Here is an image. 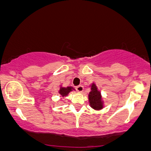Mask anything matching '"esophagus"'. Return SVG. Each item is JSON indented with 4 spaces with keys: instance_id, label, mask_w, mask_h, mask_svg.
<instances>
[{
    "instance_id": "34e87169",
    "label": "esophagus",
    "mask_w": 151,
    "mask_h": 151,
    "mask_svg": "<svg viewBox=\"0 0 151 151\" xmlns=\"http://www.w3.org/2000/svg\"><path fill=\"white\" fill-rule=\"evenodd\" d=\"M76 89H77L79 92H81V91H83V89H84V86L82 85H79L76 86Z\"/></svg>"
}]
</instances>
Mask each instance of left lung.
<instances>
[{
  "mask_svg": "<svg viewBox=\"0 0 151 151\" xmlns=\"http://www.w3.org/2000/svg\"><path fill=\"white\" fill-rule=\"evenodd\" d=\"M89 101L91 107L95 110H100L103 108V102L101 99V95L97 87L94 84H91V91L89 94Z\"/></svg>",
  "mask_w": 151,
  "mask_h": 151,
  "instance_id": "obj_1",
  "label": "left lung"
}]
</instances>
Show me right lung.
<instances>
[{
  "instance_id": "add662e5",
  "label": "right lung",
  "mask_w": 151,
  "mask_h": 151,
  "mask_svg": "<svg viewBox=\"0 0 151 151\" xmlns=\"http://www.w3.org/2000/svg\"><path fill=\"white\" fill-rule=\"evenodd\" d=\"M72 89H73V87H72V86H67V87H61L60 89V91H59V93H60V95H61L62 96H67V95H68V93L70 92V91H72Z\"/></svg>"
}]
</instances>
